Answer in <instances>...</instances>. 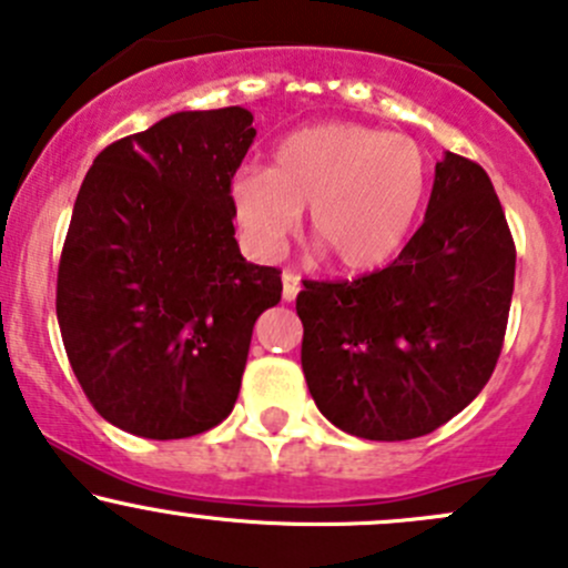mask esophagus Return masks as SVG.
Segmentation results:
<instances>
[{
  "label": "esophagus",
  "mask_w": 568,
  "mask_h": 568,
  "mask_svg": "<svg viewBox=\"0 0 568 568\" xmlns=\"http://www.w3.org/2000/svg\"><path fill=\"white\" fill-rule=\"evenodd\" d=\"M298 291H302V277L294 272H283V298L285 302H294L298 296Z\"/></svg>",
  "instance_id": "34e87169"
}]
</instances>
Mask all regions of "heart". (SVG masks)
I'll return each mask as SVG.
<instances>
[{
    "label": "heart",
    "instance_id": "heart-1",
    "mask_svg": "<svg viewBox=\"0 0 568 568\" xmlns=\"http://www.w3.org/2000/svg\"><path fill=\"white\" fill-rule=\"evenodd\" d=\"M428 185L415 140L358 123H321L285 136L270 170L232 183L236 223L258 255H274L307 210V240L339 270L385 264L407 240Z\"/></svg>",
    "mask_w": 568,
    "mask_h": 568
}]
</instances>
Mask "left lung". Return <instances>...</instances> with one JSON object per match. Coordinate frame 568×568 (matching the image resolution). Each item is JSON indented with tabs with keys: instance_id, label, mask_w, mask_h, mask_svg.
<instances>
[{
	"instance_id": "8db88e82",
	"label": "left lung",
	"mask_w": 568,
	"mask_h": 568,
	"mask_svg": "<svg viewBox=\"0 0 568 568\" xmlns=\"http://www.w3.org/2000/svg\"><path fill=\"white\" fill-rule=\"evenodd\" d=\"M513 291L515 240L494 183L447 153L398 258L353 280H304L302 369L317 409L361 439L436 432L494 375Z\"/></svg>"
}]
</instances>
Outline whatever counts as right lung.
I'll use <instances>...</instances> for the list:
<instances>
[{
  "label": "right lung",
  "instance_id": "right-lung-1",
  "mask_svg": "<svg viewBox=\"0 0 568 568\" xmlns=\"http://www.w3.org/2000/svg\"><path fill=\"white\" fill-rule=\"evenodd\" d=\"M255 136L245 108L174 112L93 159L61 247L55 315L104 420L183 439L232 415L258 315L283 296L242 258L232 180Z\"/></svg>",
  "mask_w": 568,
  "mask_h": 568
}]
</instances>
